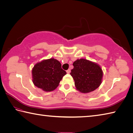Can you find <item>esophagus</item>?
Instances as JSON below:
<instances>
[{
  "instance_id": "1",
  "label": "esophagus",
  "mask_w": 133,
  "mask_h": 133,
  "mask_svg": "<svg viewBox=\"0 0 133 133\" xmlns=\"http://www.w3.org/2000/svg\"><path fill=\"white\" fill-rule=\"evenodd\" d=\"M70 72H71V69H68L67 71H66V73H67V74H69Z\"/></svg>"
}]
</instances>
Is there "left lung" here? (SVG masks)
<instances>
[{"instance_id":"left-lung-1","label":"left lung","mask_w":133,"mask_h":133,"mask_svg":"<svg viewBox=\"0 0 133 133\" xmlns=\"http://www.w3.org/2000/svg\"><path fill=\"white\" fill-rule=\"evenodd\" d=\"M70 73L77 91L89 93L97 89L102 81L103 71L98 64L88 59H77Z\"/></svg>"}]
</instances>
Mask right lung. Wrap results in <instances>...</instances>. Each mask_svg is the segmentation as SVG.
<instances>
[{
  "label": "right lung",
  "instance_id": "right-lung-1",
  "mask_svg": "<svg viewBox=\"0 0 133 133\" xmlns=\"http://www.w3.org/2000/svg\"><path fill=\"white\" fill-rule=\"evenodd\" d=\"M66 74L58 60L52 58L43 59L36 63L32 68V82L35 86L44 91H52L58 86Z\"/></svg>",
  "mask_w": 133,
  "mask_h": 133
}]
</instances>
